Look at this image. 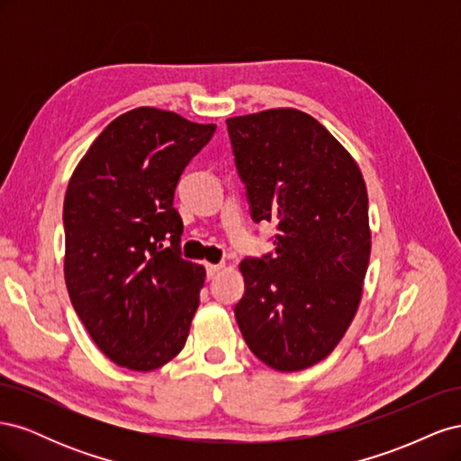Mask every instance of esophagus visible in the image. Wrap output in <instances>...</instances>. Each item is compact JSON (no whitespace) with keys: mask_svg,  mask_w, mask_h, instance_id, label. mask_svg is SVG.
I'll use <instances>...</instances> for the list:
<instances>
[{"mask_svg":"<svg viewBox=\"0 0 461 461\" xmlns=\"http://www.w3.org/2000/svg\"><path fill=\"white\" fill-rule=\"evenodd\" d=\"M205 269H207V278H215V276L221 273L222 265H221V263H217V265L209 263V265H205Z\"/></svg>","mask_w":461,"mask_h":461,"instance_id":"obj_1","label":"esophagus"}]
</instances>
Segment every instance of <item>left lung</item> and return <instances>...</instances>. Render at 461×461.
I'll use <instances>...</instances> for the list:
<instances>
[{
	"label": "left lung",
	"instance_id": "obj_1",
	"mask_svg": "<svg viewBox=\"0 0 461 461\" xmlns=\"http://www.w3.org/2000/svg\"><path fill=\"white\" fill-rule=\"evenodd\" d=\"M227 129L252 219L278 229L273 256L240 263L246 290L236 323L265 366L308 369L342 340L364 292L371 254L364 175L303 111L230 117Z\"/></svg>",
	"mask_w": 461,
	"mask_h": 461
}]
</instances>
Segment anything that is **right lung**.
<instances>
[{"label":"right lung","instance_id":"obj_1","mask_svg":"<svg viewBox=\"0 0 461 461\" xmlns=\"http://www.w3.org/2000/svg\"><path fill=\"white\" fill-rule=\"evenodd\" d=\"M215 124L136 107L111 121L68 180L65 283L95 346L153 371L183 350L205 269L180 258L175 188Z\"/></svg>","mask_w":461,"mask_h":461}]
</instances>
